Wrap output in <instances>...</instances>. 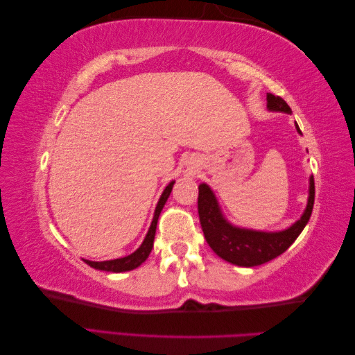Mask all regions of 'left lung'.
<instances>
[{
  "label": "left lung",
  "instance_id": "1",
  "mask_svg": "<svg viewBox=\"0 0 355 355\" xmlns=\"http://www.w3.org/2000/svg\"><path fill=\"white\" fill-rule=\"evenodd\" d=\"M266 101H268L270 110L285 112L291 114V108L285 103L284 98L274 96L268 93ZM297 130L300 132L299 125ZM314 194V178H311L308 205L302 218L285 231H279V233H262V231L231 227L220 216L211 190L205 184H202L199 185L198 196V209L202 231H204V236L211 250L219 257L227 260V262L239 266L262 265L276 259L282 252H285L291 247L295 239L299 237L302 230L305 228L311 218V213H313Z\"/></svg>",
  "mask_w": 355,
  "mask_h": 355
}]
</instances>
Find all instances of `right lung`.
<instances>
[{
    "label": "right lung",
    "instance_id": "obj_1",
    "mask_svg": "<svg viewBox=\"0 0 355 355\" xmlns=\"http://www.w3.org/2000/svg\"><path fill=\"white\" fill-rule=\"evenodd\" d=\"M171 188H173V182L165 188L161 199L157 202V207H156V211H155V218L153 222H151V227L148 230V233L144 239V242L139 248H137L133 254H130L127 257H121V259H114V260H105V262H92V260H85L87 265H90L92 268H96V270H103V271H112V272H122V271H130V270H135L139 266L144 260L148 257V254L151 252V248H153V241H155V233H156V225H157V219H159V214H161L162 208L165 205V202H167L170 193H171Z\"/></svg>",
    "mask_w": 355,
    "mask_h": 355
}]
</instances>
